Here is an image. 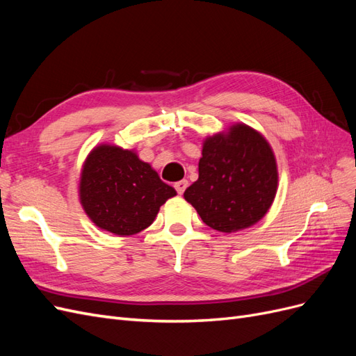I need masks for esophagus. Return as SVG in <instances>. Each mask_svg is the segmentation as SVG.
Instances as JSON below:
<instances>
[{"label": "esophagus", "mask_w": 356, "mask_h": 356, "mask_svg": "<svg viewBox=\"0 0 356 356\" xmlns=\"http://www.w3.org/2000/svg\"><path fill=\"white\" fill-rule=\"evenodd\" d=\"M174 187H175V190H177L178 195H182V193H184V191H186V188L188 187V181H187V179H181V181L175 182Z\"/></svg>", "instance_id": "1"}]
</instances>
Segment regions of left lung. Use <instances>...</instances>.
<instances>
[{
    "mask_svg": "<svg viewBox=\"0 0 356 356\" xmlns=\"http://www.w3.org/2000/svg\"><path fill=\"white\" fill-rule=\"evenodd\" d=\"M277 188L276 160L261 134L234 124L203 143L199 179L184 199L211 229L232 233L260 221Z\"/></svg>",
    "mask_w": 356,
    "mask_h": 356,
    "instance_id": "8db88e82",
    "label": "left lung"
}]
</instances>
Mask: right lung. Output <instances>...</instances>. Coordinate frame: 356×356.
<instances>
[{
    "mask_svg": "<svg viewBox=\"0 0 356 356\" xmlns=\"http://www.w3.org/2000/svg\"><path fill=\"white\" fill-rule=\"evenodd\" d=\"M174 187L131 149L102 144L84 161L80 202L89 218L110 233L131 236L147 229Z\"/></svg>",
    "mask_w": 356,
    "mask_h": 356,
    "instance_id": "add662e5",
    "label": "right lung"
}]
</instances>
